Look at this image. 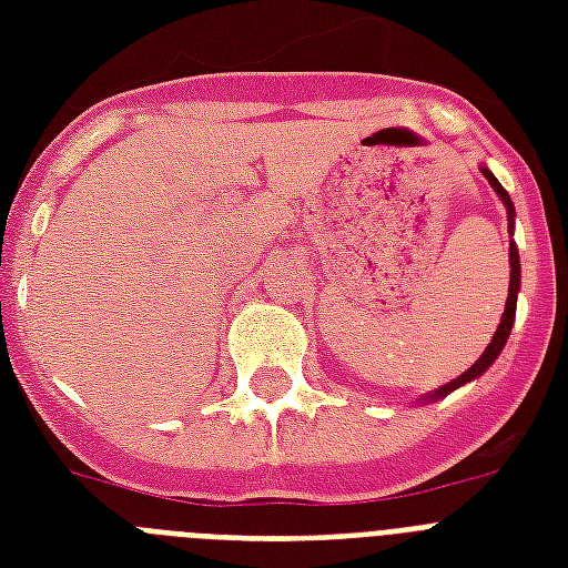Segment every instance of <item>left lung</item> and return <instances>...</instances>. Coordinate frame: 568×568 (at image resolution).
<instances>
[{
  "instance_id": "8db88e82",
  "label": "left lung",
  "mask_w": 568,
  "mask_h": 568,
  "mask_svg": "<svg viewBox=\"0 0 568 568\" xmlns=\"http://www.w3.org/2000/svg\"><path fill=\"white\" fill-rule=\"evenodd\" d=\"M480 173H484L486 182L493 185V191H495V194H498V200H501V203H504V209H507V221H510V235H513V223H516V205H513L510 194L504 191L501 182L495 180V173L489 171V168H484V164H480ZM519 285H521L519 247H516V244H513V241H510V288H507V303H504L501 324H498V329H495L493 342L486 345V351H484V354H480V359H477V363L471 365L468 372H463L457 379H450V383L439 386V388H436V392H430V395L418 397V404H422V400H439V397H448L450 392H454V388L466 386V383L477 379V377H480V374L486 372V368H489V365L495 363V359H498V354H501L504 345H507V338H510L513 324H516V301H519Z\"/></svg>"
}]
</instances>
